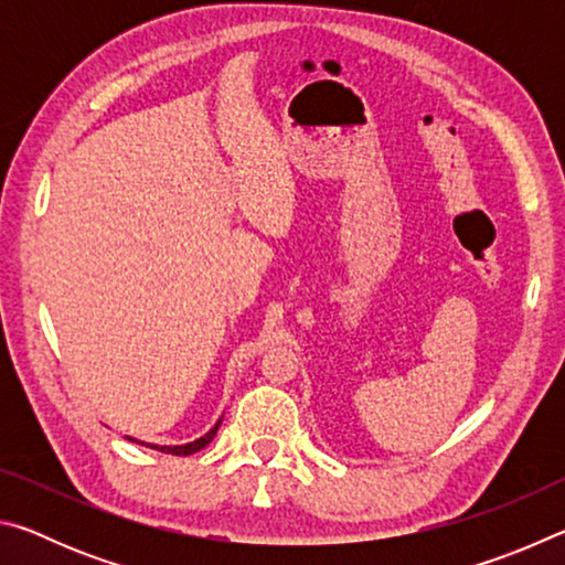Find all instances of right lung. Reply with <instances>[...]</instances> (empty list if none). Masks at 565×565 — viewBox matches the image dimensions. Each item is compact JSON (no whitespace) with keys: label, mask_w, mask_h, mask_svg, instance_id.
I'll list each match as a JSON object with an SVG mask.
<instances>
[{"label":"right lung","mask_w":565,"mask_h":565,"mask_svg":"<svg viewBox=\"0 0 565 565\" xmlns=\"http://www.w3.org/2000/svg\"><path fill=\"white\" fill-rule=\"evenodd\" d=\"M218 424H222V418L216 420V424L209 428V431L204 434V436H199L196 441H189V444H181V446H159V444H145V441H137V438H131V436H127L129 441H137V444H141V446H149V448H157V451H161V454H171V456H189V454H196V451H202L204 446H209L212 444V438L216 436V431H218Z\"/></svg>","instance_id":"right-lung-1"}]
</instances>
